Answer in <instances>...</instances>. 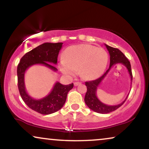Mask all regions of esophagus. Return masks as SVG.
I'll return each instance as SVG.
<instances>
[{
  "instance_id": "1",
  "label": "esophagus",
  "mask_w": 149,
  "mask_h": 149,
  "mask_svg": "<svg viewBox=\"0 0 149 149\" xmlns=\"http://www.w3.org/2000/svg\"><path fill=\"white\" fill-rule=\"evenodd\" d=\"M79 84H81V82H74V86H78Z\"/></svg>"
}]
</instances>
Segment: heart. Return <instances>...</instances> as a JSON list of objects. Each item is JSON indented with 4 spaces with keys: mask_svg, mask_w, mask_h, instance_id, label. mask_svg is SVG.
<instances>
[{
    "mask_svg": "<svg viewBox=\"0 0 149 149\" xmlns=\"http://www.w3.org/2000/svg\"><path fill=\"white\" fill-rule=\"evenodd\" d=\"M108 61V55L105 49L90 44H80L65 49L60 67L65 75L71 76L79 70L82 78L94 80L102 76Z\"/></svg>",
    "mask_w": 149,
    "mask_h": 149,
    "instance_id": "obj_1",
    "label": "heart"
}]
</instances>
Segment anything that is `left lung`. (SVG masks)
<instances>
[{"instance_id": "8db88e82", "label": "left lung", "mask_w": 149, "mask_h": 149, "mask_svg": "<svg viewBox=\"0 0 149 149\" xmlns=\"http://www.w3.org/2000/svg\"><path fill=\"white\" fill-rule=\"evenodd\" d=\"M107 49L108 50L109 54H110V67L104 74L100 78L95 80L89 81V82H85V85L87 86V91L85 95L84 102L91 110H92L95 112L100 113V114H108V113L112 112L113 111L116 110L119 107L122 106L125 102L128 95L127 96L123 102L118 105L115 106H109V105L105 104L99 100L97 96V87L101 84L102 80L106 78L107 74L113 66L116 64H122L126 67L127 69L129 74H130L131 81L132 82V69H131V64L126 56L123 54L122 52H120L117 48H114L111 46H109L107 44H105Z\"/></svg>"}]
</instances>
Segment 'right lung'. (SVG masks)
<instances>
[{
	"label": "right lung",
	"mask_w": 149,
	"mask_h": 149,
	"mask_svg": "<svg viewBox=\"0 0 149 149\" xmlns=\"http://www.w3.org/2000/svg\"><path fill=\"white\" fill-rule=\"evenodd\" d=\"M62 45L63 43H43L26 53L17 65V84L22 99L30 108L41 114H52L62 108L66 102L67 93L73 88V84L63 85L56 82L47 96L37 100L30 96L26 91V71L33 65H42L56 72L58 69L52 64H57V58Z\"/></svg>",
	"instance_id": "right-lung-1"
}]
</instances>
